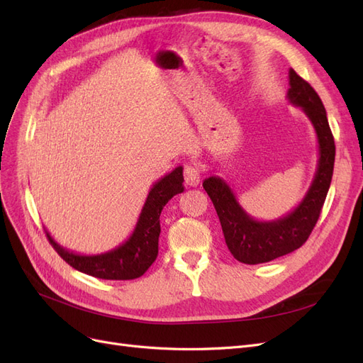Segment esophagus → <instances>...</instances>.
I'll use <instances>...</instances> for the list:
<instances>
[{"mask_svg":"<svg viewBox=\"0 0 363 363\" xmlns=\"http://www.w3.org/2000/svg\"><path fill=\"white\" fill-rule=\"evenodd\" d=\"M183 175H184V183L188 186H199L200 184V179H201V172L200 168L196 167L195 163H188L183 169Z\"/></svg>","mask_w":363,"mask_h":363,"instance_id":"esophagus-1","label":"esophagus"}]
</instances>
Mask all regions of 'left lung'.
<instances>
[{"label": "left lung", "mask_w": 363, "mask_h": 363, "mask_svg": "<svg viewBox=\"0 0 363 363\" xmlns=\"http://www.w3.org/2000/svg\"><path fill=\"white\" fill-rule=\"evenodd\" d=\"M288 100L301 107L311 119L320 148L318 168L311 188L291 213L276 221H257L240 207L233 191L223 179L212 175L203 182V188L215 206L230 252L236 260L247 265L271 262L300 248L320 218L332 183L335 139L324 104L313 87L294 69H289Z\"/></svg>", "instance_id": "left-lung-1"}]
</instances>
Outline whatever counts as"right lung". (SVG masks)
<instances>
[{"instance_id":"1","label":"right lung","mask_w":363,"mask_h":363,"mask_svg":"<svg viewBox=\"0 0 363 363\" xmlns=\"http://www.w3.org/2000/svg\"><path fill=\"white\" fill-rule=\"evenodd\" d=\"M183 168L177 167L172 172L152 184L145 200L133 233L123 245L103 255L82 256L65 250L54 240L45 230L47 238L57 255L75 268L103 280H133L144 276L152 265L159 252L160 213L174 195L183 192Z\"/></svg>"}]
</instances>
